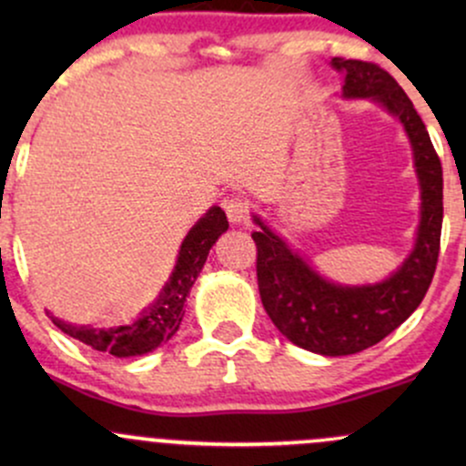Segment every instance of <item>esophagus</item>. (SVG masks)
<instances>
[{"label":"esophagus","mask_w":466,"mask_h":466,"mask_svg":"<svg viewBox=\"0 0 466 466\" xmlns=\"http://www.w3.org/2000/svg\"><path fill=\"white\" fill-rule=\"evenodd\" d=\"M249 201L248 199H240V197H228L223 201V210L229 218V223L238 226V223H245L249 218Z\"/></svg>","instance_id":"obj_1"}]
</instances>
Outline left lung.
Listing matches in <instances>:
<instances>
[{
	"instance_id": "left-lung-1",
	"label": "left lung",
	"mask_w": 466,
	"mask_h": 466,
	"mask_svg": "<svg viewBox=\"0 0 466 466\" xmlns=\"http://www.w3.org/2000/svg\"><path fill=\"white\" fill-rule=\"evenodd\" d=\"M333 67L346 74V98H374L403 122L422 190L414 251L397 274L372 287H339L324 280L256 218L260 232L251 234V238L256 243V276L267 315L300 349L339 357L379 344L425 298L441 251L442 166L408 94L386 69L377 63L341 56L333 58Z\"/></svg>"
}]
</instances>
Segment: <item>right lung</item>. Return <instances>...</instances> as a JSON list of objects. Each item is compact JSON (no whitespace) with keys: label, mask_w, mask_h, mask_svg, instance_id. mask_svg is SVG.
<instances>
[{"label":"right lung","mask_w":466,"mask_h":466,"mask_svg":"<svg viewBox=\"0 0 466 466\" xmlns=\"http://www.w3.org/2000/svg\"><path fill=\"white\" fill-rule=\"evenodd\" d=\"M226 229V212L217 206L210 208L181 243L177 265H175L170 282L164 287L159 300L133 324L116 326V329H92V326L66 324L50 315L52 322L66 335L92 346L94 350L109 352L114 357H136L155 350L177 333L186 311V298L190 296V289L206 263L208 251Z\"/></svg>","instance_id":"right-lung-1"}]
</instances>
